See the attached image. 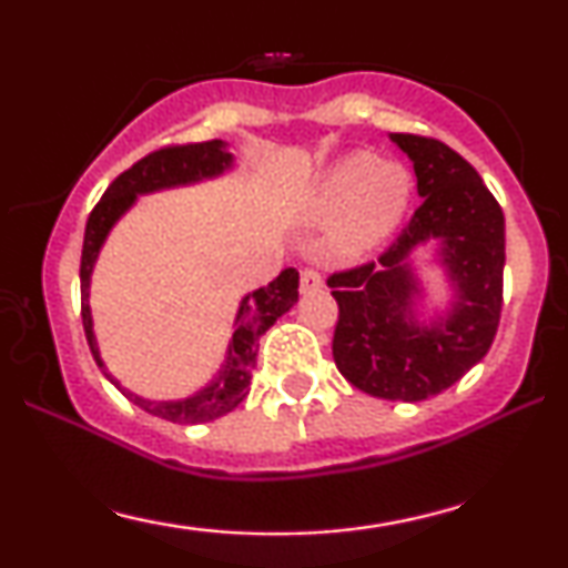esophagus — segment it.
<instances>
[{"instance_id": "34e87169", "label": "esophagus", "mask_w": 568, "mask_h": 568, "mask_svg": "<svg viewBox=\"0 0 568 568\" xmlns=\"http://www.w3.org/2000/svg\"><path fill=\"white\" fill-rule=\"evenodd\" d=\"M298 285H302L304 293H312V291H321L323 288V277L317 270H310V266H304L302 275H298Z\"/></svg>"}]
</instances>
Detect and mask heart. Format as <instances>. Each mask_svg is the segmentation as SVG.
I'll list each match as a JSON object with an SVG mask.
<instances>
[{"mask_svg":"<svg viewBox=\"0 0 568 568\" xmlns=\"http://www.w3.org/2000/svg\"><path fill=\"white\" fill-rule=\"evenodd\" d=\"M408 197L406 168L357 152L317 175L306 213L317 221L336 216L331 243L344 256H361L400 224Z\"/></svg>","mask_w":568,"mask_h":568,"instance_id":"obj_1","label":"heart"}]
</instances>
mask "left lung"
<instances>
[{"instance_id": "left-lung-1", "label": "left lung", "mask_w": 568, "mask_h": 568, "mask_svg": "<svg viewBox=\"0 0 568 568\" xmlns=\"http://www.w3.org/2000/svg\"><path fill=\"white\" fill-rule=\"evenodd\" d=\"M414 162L422 205L379 262L334 272L328 288L338 304L336 368L352 387L384 400H427L484 361L499 328L505 216L484 179L438 139L389 135ZM438 239L455 285L453 312L443 322L413 321L418 295L409 251Z\"/></svg>"}]
</instances>
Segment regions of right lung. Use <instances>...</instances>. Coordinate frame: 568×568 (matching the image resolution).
<instances>
[{"instance_id": "right-lung-1", "label": "right lung", "mask_w": 568, "mask_h": 568, "mask_svg": "<svg viewBox=\"0 0 568 568\" xmlns=\"http://www.w3.org/2000/svg\"><path fill=\"white\" fill-rule=\"evenodd\" d=\"M232 165V154L226 152L224 141H202V143H171L162 146L158 152H149L146 158L128 168L109 184L103 197L90 211L88 226H84V243H82V262H80V288H82V328L88 336L90 352H93L98 368L106 374L101 355H98V344L93 336V317H90L88 304V288H90V272L101 251L103 240L116 219L133 205L139 194L158 192L165 186L192 184L200 179H213V175L224 173ZM298 302V272L288 266L272 280L266 288H258L247 293L240 304L237 317H234V334L230 342V352H226L224 368L219 376L200 389L197 395L186 397V400H171V403H154L143 400V397L128 393L120 384L106 374V379L122 389L128 400L141 406L149 414L160 416V419L173 422V425H200V422H213L219 416L230 414L243 403L251 387V371L256 366V347L258 338L270 325H275L280 315L291 310Z\"/></svg>"}]
</instances>
